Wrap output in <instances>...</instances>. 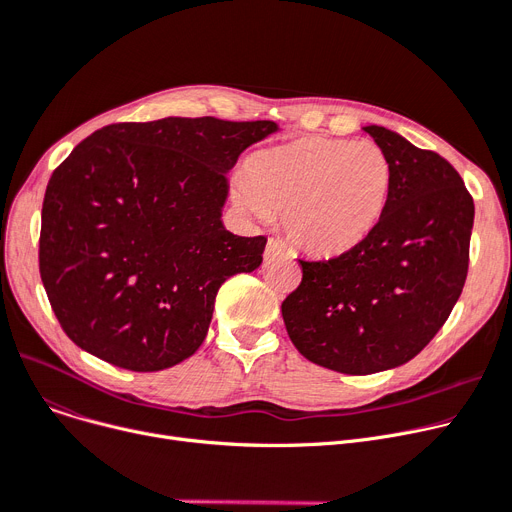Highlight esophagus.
I'll list each match as a JSON object with an SVG mask.
<instances>
[{
    "label": "esophagus",
    "mask_w": 512,
    "mask_h": 512,
    "mask_svg": "<svg viewBox=\"0 0 512 512\" xmlns=\"http://www.w3.org/2000/svg\"><path fill=\"white\" fill-rule=\"evenodd\" d=\"M285 250H287V246L281 242V239L270 237L268 242H266V250H264V256H266V258H277V256L285 254Z\"/></svg>",
    "instance_id": "obj_1"
}]
</instances>
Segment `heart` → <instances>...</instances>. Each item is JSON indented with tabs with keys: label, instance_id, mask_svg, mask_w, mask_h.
Wrapping results in <instances>:
<instances>
[{
	"label": "heart",
	"instance_id": "obj_1",
	"mask_svg": "<svg viewBox=\"0 0 512 512\" xmlns=\"http://www.w3.org/2000/svg\"><path fill=\"white\" fill-rule=\"evenodd\" d=\"M390 188L393 167L378 144L304 136L254 155L237 196L258 219L283 213L297 246L335 256L376 229Z\"/></svg>",
	"mask_w": 512,
	"mask_h": 512
}]
</instances>
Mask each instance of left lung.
I'll use <instances>...</instances> for the list:
<instances>
[{
    "mask_svg": "<svg viewBox=\"0 0 512 512\" xmlns=\"http://www.w3.org/2000/svg\"><path fill=\"white\" fill-rule=\"evenodd\" d=\"M393 167L376 229L330 260H299L281 306L306 359L364 376L407 364L453 312L469 268L475 206L457 169L382 126L364 128Z\"/></svg>",
    "mask_w": 512,
    "mask_h": 512,
    "instance_id": "1",
    "label": "left lung"
}]
</instances>
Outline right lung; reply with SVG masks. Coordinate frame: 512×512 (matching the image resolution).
Wrapping results in <instances>:
<instances>
[{"mask_svg": "<svg viewBox=\"0 0 512 512\" xmlns=\"http://www.w3.org/2000/svg\"><path fill=\"white\" fill-rule=\"evenodd\" d=\"M275 122L165 117L82 140L47 184L39 270L64 333L103 362L159 372L194 355L219 287L262 264L266 237L221 215L227 173Z\"/></svg>", "mask_w": 512, "mask_h": 512, "instance_id": "right-lung-1", "label": "right lung"}]
</instances>
